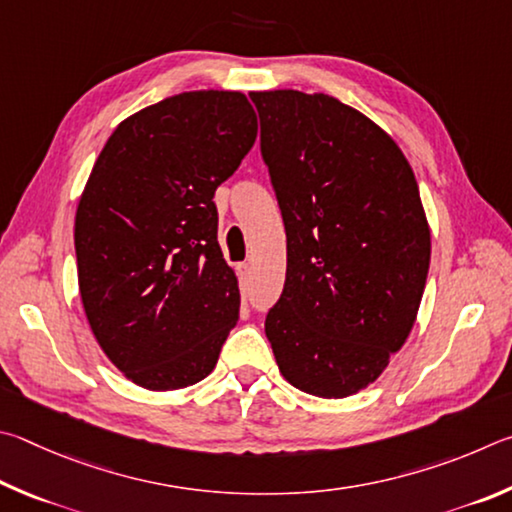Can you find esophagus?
Returning a JSON list of instances; mask_svg holds the SVG:
<instances>
[{
  "label": "esophagus",
  "instance_id": "1",
  "mask_svg": "<svg viewBox=\"0 0 512 512\" xmlns=\"http://www.w3.org/2000/svg\"><path fill=\"white\" fill-rule=\"evenodd\" d=\"M238 272H240L242 276H249V274H251V265H249V263H240V265H238Z\"/></svg>",
  "mask_w": 512,
  "mask_h": 512
}]
</instances>
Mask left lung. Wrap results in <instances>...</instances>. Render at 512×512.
<instances>
[{"label":"left lung","mask_w":512,"mask_h":512,"mask_svg":"<svg viewBox=\"0 0 512 512\" xmlns=\"http://www.w3.org/2000/svg\"><path fill=\"white\" fill-rule=\"evenodd\" d=\"M249 98L288 236L265 335L292 387L353 396L407 342L423 299L432 238L414 170L387 132L333 96Z\"/></svg>","instance_id":"obj_1"}]
</instances>
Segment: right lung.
Wrapping results in <instances>:
<instances>
[{"instance_id": "obj_1", "label": "right lung", "mask_w": 512, "mask_h": 512, "mask_svg": "<svg viewBox=\"0 0 512 512\" xmlns=\"http://www.w3.org/2000/svg\"><path fill=\"white\" fill-rule=\"evenodd\" d=\"M240 92H184L119 123L76 211L78 288L103 353L150 391L204 380L240 290L213 195L256 141Z\"/></svg>"}]
</instances>
